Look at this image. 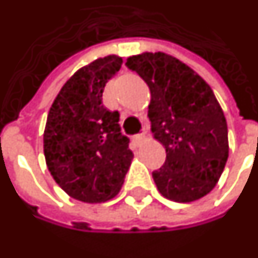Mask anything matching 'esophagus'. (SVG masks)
<instances>
[{"label": "esophagus", "instance_id": "34e87169", "mask_svg": "<svg viewBox=\"0 0 258 258\" xmlns=\"http://www.w3.org/2000/svg\"><path fill=\"white\" fill-rule=\"evenodd\" d=\"M145 137H147V130H144V133H142V134L135 135V137H133V140H134L137 145H140V142H141L142 140L145 138Z\"/></svg>", "mask_w": 258, "mask_h": 258}]
</instances>
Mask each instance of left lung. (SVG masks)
Segmentation results:
<instances>
[{
    "mask_svg": "<svg viewBox=\"0 0 258 258\" xmlns=\"http://www.w3.org/2000/svg\"><path fill=\"white\" fill-rule=\"evenodd\" d=\"M125 66L149 86L148 117L154 138L166 149L152 173L159 192L176 203L200 200L215 187L229 156L228 124L211 86L166 53H142Z\"/></svg>",
    "mask_w": 258,
    "mask_h": 258,
    "instance_id": "obj_1",
    "label": "left lung"
}]
</instances>
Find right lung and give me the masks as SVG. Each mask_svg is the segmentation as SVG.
<instances>
[{
  "label": "right lung",
  "mask_w": 258,
  "mask_h": 258,
  "mask_svg": "<svg viewBox=\"0 0 258 258\" xmlns=\"http://www.w3.org/2000/svg\"><path fill=\"white\" fill-rule=\"evenodd\" d=\"M121 64L123 58L111 54L79 68L54 99L46 121L48 170L70 197L88 204L116 197L134 158L118 111L102 102L104 86Z\"/></svg>",
  "instance_id": "right-lung-1"
}]
</instances>
